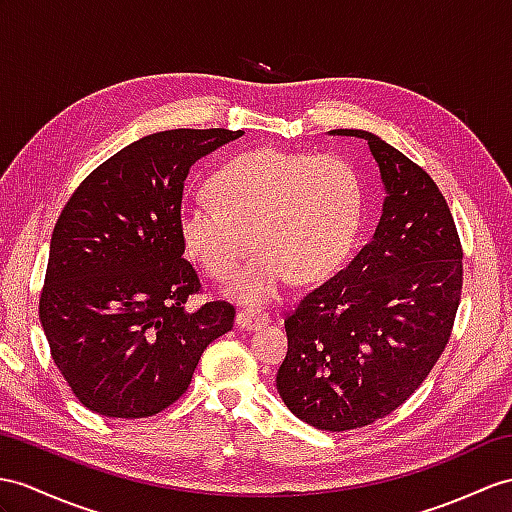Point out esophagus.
I'll use <instances>...</instances> for the list:
<instances>
[{
    "label": "esophagus",
    "instance_id": "1",
    "mask_svg": "<svg viewBox=\"0 0 512 512\" xmlns=\"http://www.w3.org/2000/svg\"><path fill=\"white\" fill-rule=\"evenodd\" d=\"M267 323H269V315L258 313V310H239V313H236V326L249 332L265 328Z\"/></svg>",
    "mask_w": 512,
    "mask_h": 512
}]
</instances>
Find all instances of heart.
Here are the masks:
<instances>
[{
    "label": "heart",
    "instance_id": "obj_1",
    "mask_svg": "<svg viewBox=\"0 0 512 512\" xmlns=\"http://www.w3.org/2000/svg\"><path fill=\"white\" fill-rule=\"evenodd\" d=\"M208 195L180 208L182 247L206 276L228 280L256 243L260 254L228 291L249 306L278 299L295 276L328 278L350 256L363 215L354 167L332 154L254 149L217 169Z\"/></svg>",
    "mask_w": 512,
    "mask_h": 512
}]
</instances>
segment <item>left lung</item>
<instances>
[{"label": "left lung", "instance_id": "8db88e82", "mask_svg": "<svg viewBox=\"0 0 512 512\" xmlns=\"http://www.w3.org/2000/svg\"><path fill=\"white\" fill-rule=\"evenodd\" d=\"M384 184L371 241L284 319L289 352L276 386L319 430L369 426L413 395L443 354L463 291V247L439 186L365 130Z\"/></svg>", "mask_w": 512, "mask_h": 512}]
</instances>
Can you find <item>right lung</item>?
I'll list each match as a JSON object with an SVG mask.
<instances>
[{"label":"right lung","instance_id":"right-lung-1","mask_svg":"<svg viewBox=\"0 0 512 512\" xmlns=\"http://www.w3.org/2000/svg\"><path fill=\"white\" fill-rule=\"evenodd\" d=\"M243 130H167L102 162L69 197L49 245L39 317L73 395L97 415L152 417L189 389L234 306L195 313L197 273L178 234L184 180Z\"/></svg>","mask_w":512,"mask_h":512}]
</instances>
